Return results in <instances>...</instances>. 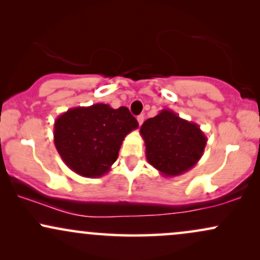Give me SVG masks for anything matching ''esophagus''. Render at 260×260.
Listing matches in <instances>:
<instances>
[{
	"mask_svg": "<svg viewBox=\"0 0 260 260\" xmlns=\"http://www.w3.org/2000/svg\"><path fill=\"white\" fill-rule=\"evenodd\" d=\"M137 121H138L139 124H142L144 122V115H139L137 116Z\"/></svg>",
	"mask_w": 260,
	"mask_h": 260,
	"instance_id": "34e87169",
	"label": "esophagus"
}]
</instances>
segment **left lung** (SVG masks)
Instances as JSON below:
<instances>
[{"label": "left lung", "mask_w": 260, "mask_h": 260, "mask_svg": "<svg viewBox=\"0 0 260 260\" xmlns=\"http://www.w3.org/2000/svg\"><path fill=\"white\" fill-rule=\"evenodd\" d=\"M148 162L161 175L180 176L201 160L207 137L194 122L171 110H161L140 127Z\"/></svg>", "instance_id": "left-lung-1"}]
</instances>
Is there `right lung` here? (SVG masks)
I'll list each match as a JSON object with an SVG mask.
<instances>
[{"label": "right lung", "instance_id": "obj_1", "mask_svg": "<svg viewBox=\"0 0 260 260\" xmlns=\"http://www.w3.org/2000/svg\"><path fill=\"white\" fill-rule=\"evenodd\" d=\"M137 128L138 122L127 107L94 104L59 115L53 126V142L73 172L95 178L110 171L124 137Z\"/></svg>", "mask_w": 260, "mask_h": 260}]
</instances>
